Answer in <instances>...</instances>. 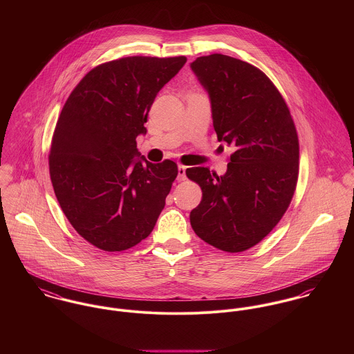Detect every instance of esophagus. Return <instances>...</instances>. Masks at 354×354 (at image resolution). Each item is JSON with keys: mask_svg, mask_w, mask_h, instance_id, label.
Instances as JSON below:
<instances>
[{"mask_svg": "<svg viewBox=\"0 0 354 354\" xmlns=\"http://www.w3.org/2000/svg\"><path fill=\"white\" fill-rule=\"evenodd\" d=\"M185 170H187V166L178 165V181H184L187 178L185 177Z\"/></svg>", "mask_w": 354, "mask_h": 354, "instance_id": "obj_1", "label": "esophagus"}]
</instances>
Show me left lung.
I'll return each mask as SVG.
<instances>
[{
	"label": "left lung",
	"mask_w": 354,
	"mask_h": 354,
	"mask_svg": "<svg viewBox=\"0 0 354 354\" xmlns=\"http://www.w3.org/2000/svg\"><path fill=\"white\" fill-rule=\"evenodd\" d=\"M191 68L209 95L218 140L236 149L225 176L187 169L203 192L191 226L221 251L244 252L277 226L293 199L300 158L296 125L259 68L223 54L198 57Z\"/></svg>",
	"instance_id": "obj_1"
}]
</instances>
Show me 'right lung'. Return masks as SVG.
<instances>
[{"mask_svg":"<svg viewBox=\"0 0 354 354\" xmlns=\"http://www.w3.org/2000/svg\"><path fill=\"white\" fill-rule=\"evenodd\" d=\"M185 62L184 55L104 62L61 110L49 153L54 194L73 229L102 251L121 252L147 239L165 207L176 162L133 156L156 94Z\"/></svg>","mask_w":354,"mask_h":354,"instance_id":"1","label":"right lung"}]
</instances>
